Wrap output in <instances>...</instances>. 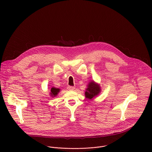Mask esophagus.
<instances>
[{"label":"esophagus","mask_w":152,"mask_h":152,"mask_svg":"<svg viewBox=\"0 0 152 152\" xmlns=\"http://www.w3.org/2000/svg\"><path fill=\"white\" fill-rule=\"evenodd\" d=\"M75 89V86H67V90H74Z\"/></svg>","instance_id":"34e87169"}]
</instances>
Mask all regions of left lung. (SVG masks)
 <instances>
[{"label": "left lung", "instance_id": "8db88e82", "mask_svg": "<svg viewBox=\"0 0 152 152\" xmlns=\"http://www.w3.org/2000/svg\"><path fill=\"white\" fill-rule=\"evenodd\" d=\"M88 88H86L85 93V96L86 99L90 100L93 99L99 94L101 91L100 86L99 84L94 82V81H91L88 84Z\"/></svg>", "mask_w": 152, "mask_h": 152}]
</instances>
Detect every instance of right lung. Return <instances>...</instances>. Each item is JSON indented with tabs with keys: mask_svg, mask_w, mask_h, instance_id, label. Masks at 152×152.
I'll list each match as a JSON object with an SVG mask.
<instances>
[{
	"mask_svg": "<svg viewBox=\"0 0 152 152\" xmlns=\"http://www.w3.org/2000/svg\"><path fill=\"white\" fill-rule=\"evenodd\" d=\"M60 91V89L59 88H55V87H53L51 88V90H50V96L53 97H55L57 96L58 93Z\"/></svg>",
	"mask_w": 152,
	"mask_h": 152,
	"instance_id": "1",
	"label": "right lung"
}]
</instances>
